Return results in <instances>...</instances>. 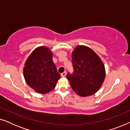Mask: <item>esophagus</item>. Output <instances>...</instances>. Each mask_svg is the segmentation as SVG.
<instances>
[{"label":"esophagus","mask_w":130,"mask_h":130,"mask_svg":"<svg viewBox=\"0 0 130 130\" xmlns=\"http://www.w3.org/2000/svg\"><path fill=\"white\" fill-rule=\"evenodd\" d=\"M66 72H64L63 73H61V77H65L66 75Z\"/></svg>","instance_id":"esophagus-1"}]
</instances>
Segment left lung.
Returning a JSON list of instances; mask_svg holds the SVG:
<instances>
[{"label": "left lung", "mask_w": 130, "mask_h": 130, "mask_svg": "<svg viewBox=\"0 0 130 130\" xmlns=\"http://www.w3.org/2000/svg\"><path fill=\"white\" fill-rule=\"evenodd\" d=\"M73 73L66 77L72 89L81 96L93 95L102 86L105 77L104 64L99 56L90 48L77 46L72 53Z\"/></svg>", "instance_id": "8db88e82"}]
</instances>
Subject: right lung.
<instances>
[{
	"label": "right lung",
	"mask_w": 130,
	"mask_h": 130,
	"mask_svg": "<svg viewBox=\"0 0 130 130\" xmlns=\"http://www.w3.org/2000/svg\"><path fill=\"white\" fill-rule=\"evenodd\" d=\"M24 75L27 84L42 94L52 90L61 77L53 61V53L45 47L37 48L31 53L25 64Z\"/></svg>",
	"instance_id": "add662e5"
}]
</instances>
